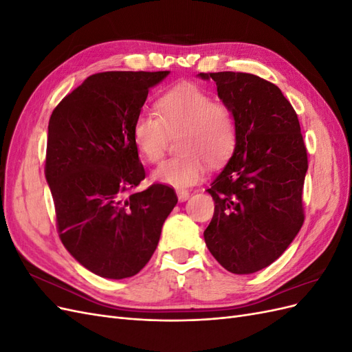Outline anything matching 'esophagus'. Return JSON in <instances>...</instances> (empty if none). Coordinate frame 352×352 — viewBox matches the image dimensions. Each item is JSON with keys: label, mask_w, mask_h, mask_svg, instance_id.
Returning <instances> with one entry per match:
<instances>
[{"label": "esophagus", "mask_w": 352, "mask_h": 352, "mask_svg": "<svg viewBox=\"0 0 352 352\" xmlns=\"http://www.w3.org/2000/svg\"><path fill=\"white\" fill-rule=\"evenodd\" d=\"M177 198L180 202H184L189 198V190L188 189H177Z\"/></svg>", "instance_id": "34e87169"}]
</instances>
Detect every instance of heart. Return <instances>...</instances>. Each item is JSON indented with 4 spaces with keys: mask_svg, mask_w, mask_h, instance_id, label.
<instances>
[{
    "mask_svg": "<svg viewBox=\"0 0 352 352\" xmlns=\"http://www.w3.org/2000/svg\"><path fill=\"white\" fill-rule=\"evenodd\" d=\"M157 114L141 111L135 117L132 140L148 163L164 157L168 135H176L179 157L157 168L158 182L175 188L197 184L206 175V162L217 166L230 157L238 141V120L229 105L197 85L185 83L167 91L155 104Z\"/></svg>",
    "mask_w": 352,
    "mask_h": 352,
    "instance_id": "heart-1",
    "label": "heart"
}]
</instances>
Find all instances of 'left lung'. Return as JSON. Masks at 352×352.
I'll list each match as a JSON object with an SVG mask.
<instances>
[{
  "label": "left lung",
  "mask_w": 352,
  "mask_h": 352,
  "mask_svg": "<svg viewBox=\"0 0 352 352\" xmlns=\"http://www.w3.org/2000/svg\"><path fill=\"white\" fill-rule=\"evenodd\" d=\"M217 85L238 120L233 155L207 189L214 214L204 230L210 252L236 274L278 260L300 232L307 148L298 116L274 83L251 73H199Z\"/></svg>",
  "instance_id": "obj_1"
}]
</instances>
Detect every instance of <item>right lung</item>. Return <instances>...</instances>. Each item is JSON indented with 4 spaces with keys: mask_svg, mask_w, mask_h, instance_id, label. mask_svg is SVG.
Masks as SVG:
<instances>
[{
    "mask_svg": "<svg viewBox=\"0 0 352 352\" xmlns=\"http://www.w3.org/2000/svg\"><path fill=\"white\" fill-rule=\"evenodd\" d=\"M168 72L95 73L63 98L48 123L45 177L58 236L89 272L140 273L177 204L175 189L135 190L145 170L132 140L135 117Z\"/></svg>",
    "mask_w": 352,
    "mask_h": 352,
    "instance_id": "1",
    "label": "right lung"
}]
</instances>
